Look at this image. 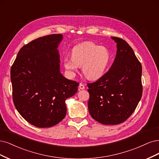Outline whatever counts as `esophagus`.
<instances>
[{"instance_id": "obj_1", "label": "esophagus", "mask_w": 159, "mask_h": 159, "mask_svg": "<svg viewBox=\"0 0 159 159\" xmlns=\"http://www.w3.org/2000/svg\"><path fill=\"white\" fill-rule=\"evenodd\" d=\"M79 87V89L80 90H84L85 89V86H84V85L83 83H80Z\"/></svg>"}]
</instances>
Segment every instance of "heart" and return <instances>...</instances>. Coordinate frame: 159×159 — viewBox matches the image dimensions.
<instances>
[{
    "instance_id": "1",
    "label": "heart",
    "mask_w": 159,
    "mask_h": 159,
    "mask_svg": "<svg viewBox=\"0 0 159 159\" xmlns=\"http://www.w3.org/2000/svg\"><path fill=\"white\" fill-rule=\"evenodd\" d=\"M111 59L108 49L86 42L75 46L71 52V57H65L63 63L70 75H75L79 66H83L84 75L88 79L94 80L104 75Z\"/></svg>"
}]
</instances>
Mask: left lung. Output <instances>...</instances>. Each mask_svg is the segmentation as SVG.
Returning a JSON list of instances; mask_svg holds the SVG:
<instances>
[{
	"label": "left lung",
	"mask_w": 159,
	"mask_h": 159,
	"mask_svg": "<svg viewBox=\"0 0 159 159\" xmlns=\"http://www.w3.org/2000/svg\"><path fill=\"white\" fill-rule=\"evenodd\" d=\"M111 38L117 43L113 64L96 82L87 84L89 113L104 125L125 121L135 111L143 93L142 66L134 50L125 40Z\"/></svg>",
	"instance_id": "1"
}]
</instances>
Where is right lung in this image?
Here are the masks:
<instances>
[{"instance_id": "1", "label": "right lung", "mask_w": 159, "mask_h": 159, "mask_svg": "<svg viewBox=\"0 0 159 159\" xmlns=\"http://www.w3.org/2000/svg\"><path fill=\"white\" fill-rule=\"evenodd\" d=\"M62 34L35 39L20 49L11 70L13 102L30 124L50 127L64 119L65 100L74 96L79 84L60 72L59 45Z\"/></svg>"}]
</instances>
